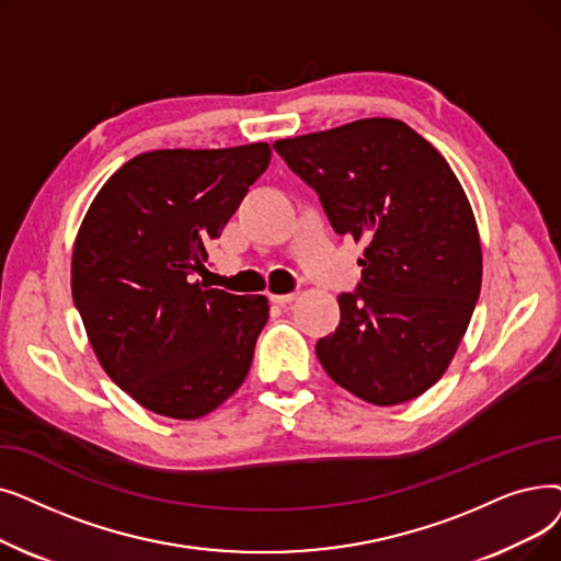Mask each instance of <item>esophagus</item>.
Returning <instances> with one entry per match:
<instances>
[{
  "instance_id": "esophagus-1",
  "label": "esophagus",
  "mask_w": 561,
  "mask_h": 561,
  "mask_svg": "<svg viewBox=\"0 0 561 561\" xmlns=\"http://www.w3.org/2000/svg\"><path fill=\"white\" fill-rule=\"evenodd\" d=\"M298 300V294H286V296H271V302H275V305H279V307H286V305H290V302H296Z\"/></svg>"
}]
</instances>
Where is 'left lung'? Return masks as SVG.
<instances>
[{"label": "left lung", "mask_w": 561, "mask_h": 561, "mask_svg": "<svg viewBox=\"0 0 561 561\" xmlns=\"http://www.w3.org/2000/svg\"><path fill=\"white\" fill-rule=\"evenodd\" d=\"M273 149L316 190L332 229L364 242L362 282L319 339L328 376L374 405L443 378L481 290L472 206L447 160L399 118H359Z\"/></svg>", "instance_id": "obj_1"}]
</instances>
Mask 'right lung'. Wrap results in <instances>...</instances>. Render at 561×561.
Instances as JSON below:
<instances>
[{"mask_svg":"<svg viewBox=\"0 0 561 561\" xmlns=\"http://www.w3.org/2000/svg\"><path fill=\"white\" fill-rule=\"evenodd\" d=\"M267 164L265 141L139 153L84 215L72 302L105 374L156 415L199 420L250 371L271 309L265 296H233L194 277Z\"/></svg>","mask_w":561,"mask_h":561,"instance_id":"add662e5","label":"right lung"}]
</instances>
